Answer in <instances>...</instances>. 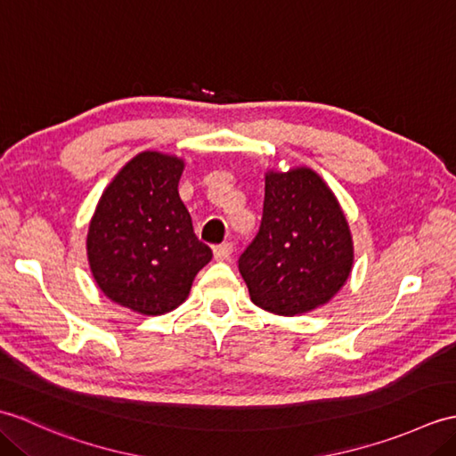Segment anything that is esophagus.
Masks as SVG:
<instances>
[{
	"label": "esophagus",
	"mask_w": 456,
	"mask_h": 456,
	"mask_svg": "<svg viewBox=\"0 0 456 456\" xmlns=\"http://www.w3.org/2000/svg\"><path fill=\"white\" fill-rule=\"evenodd\" d=\"M231 255H233V245L231 243H223L213 248V256H216L219 263H225V260L231 258Z\"/></svg>",
	"instance_id": "1"
}]
</instances>
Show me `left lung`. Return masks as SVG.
Returning a JSON list of instances; mask_svg holds the SVG:
<instances>
[{
    "instance_id": "obj_1",
    "label": "left lung",
    "mask_w": 456,
    "mask_h": 456,
    "mask_svg": "<svg viewBox=\"0 0 456 456\" xmlns=\"http://www.w3.org/2000/svg\"><path fill=\"white\" fill-rule=\"evenodd\" d=\"M351 268V231L325 182L309 168L268 172L258 233L239 256L250 299L278 315L312 312Z\"/></svg>"
}]
</instances>
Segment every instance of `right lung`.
Instances as JSON below:
<instances>
[{"mask_svg": "<svg viewBox=\"0 0 456 456\" xmlns=\"http://www.w3.org/2000/svg\"><path fill=\"white\" fill-rule=\"evenodd\" d=\"M182 170L176 157L141 152L103 191L90 223L95 282L115 304L144 315L178 307L213 256L178 196Z\"/></svg>", "mask_w": 456, "mask_h": 456, "instance_id": "right-lung-1", "label": "right lung"}]
</instances>
